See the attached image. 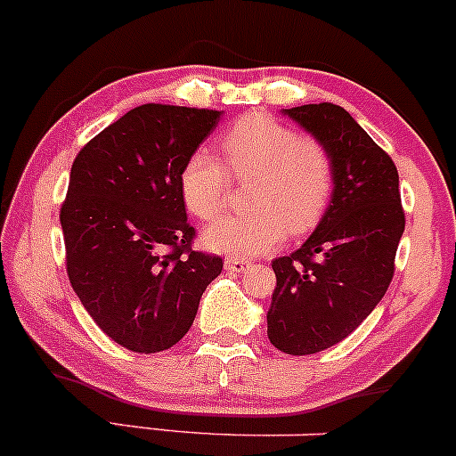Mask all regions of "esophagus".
<instances>
[{"label":"esophagus","instance_id":"esophagus-1","mask_svg":"<svg viewBox=\"0 0 456 456\" xmlns=\"http://www.w3.org/2000/svg\"><path fill=\"white\" fill-rule=\"evenodd\" d=\"M224 267H226L228 272L239 273V272H246V269L249 267V263L243 261V258H228V261L224 263Z\"/></svg>","mask_w":456,"mask_h":456}]
</instances>
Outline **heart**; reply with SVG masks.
Returning a JSON list of instances; mask_svg holds the SVG:
<instances>
[{"instance_id":"heart-1","label":"heart","mask_w":456,"mask_h":456,"mask_svg":"<svg viewBox=\"0 0 456 456\" xmlns=\"http://www.w3.org/2000/svg\"><path fill=\"white\" fill-rule=\"evenodd\" d=\"M222 150L234 178H254L249 189L254 210L215 219L204 230L208 248L232 256H256L281 246L287 230L297 237L324 217L335 171L330 154L315 136L297 134L273 117L254 112L224 134ZM227 170L207 150H195L184 160L180 195L195 217L210 219L226 207L232 187Z\"/></svg>"}]
</instances>
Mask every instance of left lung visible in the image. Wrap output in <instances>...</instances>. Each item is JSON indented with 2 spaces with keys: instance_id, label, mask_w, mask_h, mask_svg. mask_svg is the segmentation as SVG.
Masks as SVG:
<instances>
[{
  "instance_id": "left-lung-1",
  "label": "left lung",
  "mask_w": 456,
  "mask_h": 456,
  "mask_svg": "<svg viewBox=\"0 0 456 456\" xmlns=\"http://www.w3.org/2000/svg\"><path fill=\"white\" fill-rule=\"evenodd\" d=\"M324 143L335 184L315 232L272 261L276 289L267 337L287 354L339 344L383 300L404 232L398 169L385 150L337 104L282 110Z\"/></svg>"
}]
</instances>
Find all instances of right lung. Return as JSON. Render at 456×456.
Segmentation results:
<instances>
[{
	"label": "right lung",
	"mask_w": 456,
	"mask_h": 456,
	"mask_svg": "<svg viewBox=\"0 0 456 456\" xmlns=\"http://www.w3.org/2000/svg\"><path fill=\"white\" fill-rule=\"evenodd\" d=\"M222 110L143 104L91 139L61 208L67 273L97 326L151 354L189 332L224 261L191 249L180 169Z\"/></svg>",
	"instance_id": "1"
}]
</instances>
